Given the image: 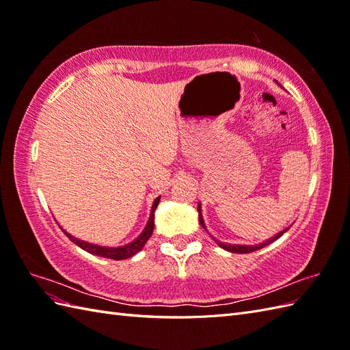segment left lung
I'll return each instance as SVG.
<instances>
[{
    "mask_svg": "<svg viewBox=\"0 0 350 350\" xmlns=\"http://www.w3.org/2000/svg\"><path fill=\"white\" fill-rule=\"evenodd\" d=\"M198 219H200V224H201V226L204 230H207L206 228V225H204V221H202V215H201V206L198 204ZM289 228H286V230H283L282 232H279V234H275L274 237H271L270 240H265L264 243H259V245H255V246H245V245H226V243H222V241H217V240H215L216 243H217V246H221L222 249H225V250H228V252H232V254H250V252H255V250H258V249H262V247H265L267 245H270V243H273L274 240H278L280 235L283 234V232H286Z\"/></svg>",
    "mask_w": 350,
    "mask_h": 350,
    "instance_id": "8db88e82",
    "label": "left lung"
}]
</instances>
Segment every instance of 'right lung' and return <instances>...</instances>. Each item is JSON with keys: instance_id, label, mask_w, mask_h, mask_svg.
<instances>
[{"instance_id": "right-lung-1", "label": "right lung", "mask_w": 350, "mask_h": 350, "mask_svg": "<svg viewBox=\"0 0 350 350\" xmlns=\"http://www.w3.org/2000/svg\"><path fill=\"white\" fill-rule=\"evenodd\" d=\"M159 198L161 197H158L155 201H153L150 217H149L148 225H146V228L143 230V232L138 235V237L134 241L128 243V245H125V246H120V247H104V246H98V245H92V243L79 240L76 237H72L71 234L65 232L64 230L62 231L65 232V235H67V237L72 243H75V245H77L79 247H82L83 250L89 252V254H92V255L103 256V258H110V259H116V261H120V259L131 258L133 255L137 254V252H140L144 247L146 241L150 239V235L153 232V226H155V210H157V207L159 204Z\"/></svg>"}]
</instances>
